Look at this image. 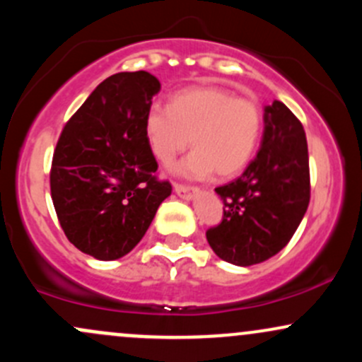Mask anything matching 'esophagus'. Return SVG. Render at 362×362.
Here are the masks:
<instances>
[{
  "label": "esophagus",
  "mask_w": 362,
  "mask_h": 362,
  "mask_svg": "<svg viewBox=\"0 0 362 362\" xmlns=\"http://www.w3.org/2000/svg\"><path fill=\"white\" fill-rule=\"evenodd\" d=\"M173 190L178 197H182V199H192L194 194L197 192V187H194V185H187V184H180V182H175Z\"/></svg>",
  "instance_id": "esophagus-1"
}]
</instances>
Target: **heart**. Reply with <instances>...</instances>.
Listing matches in <instances>:
<instances>
[{"instance_id": "heart-1", "label": "heart", "mask_w": 362, "mask_h": 362, "mask_svg": "<svg viewBox=\"0 0 362 362\" xmlns=\"http://www.w3.org/2000/svg\"><path fill=\"white\" fill-rule=\"evenodd\" d=\"M149 148L165 165L192 146L180 165L189 177L230 178L252 160L263 130V113L247 98L218 86H197L175 93L168 108L153 105L144 118Z\"/></svg>"}]
</instances>
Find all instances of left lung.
<instances>
[{"label": "left lung", "instance_id": "8db88e82", "mask_svg": "<svg viewBox=\"0 0 362 362\" xmlns=\"http://www.w3.org/2000/svg\"><path fill=\"white\" fill-rule=\"evenodd\" d=\"M214 190L223 218L206 239L218 257L251 266L288 244L309 206L311 180L304 127L284 103L264 108L261 149L245 172Z\"/></svg>", "mask_w": 362, "mask_h": 362}]
</instances>
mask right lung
<instances>
[{
  "label": "right lung",
  "mask_w": 362,
  "mask_h": 362,
  "mask_svg": "<svg viewBox=\"0 0 362 362\" xmlns=\"http://www.w3.org/2000/svg\"><path fill=\"white\" fill-rule=\"evenodd\" d=\"M160 81L144 70L103 81L63 127L49 172L58 221L78 251L125 256L148 232L172 184L156 177L144 118Z\"/></svg>",
  "instance_id": "obj_1"
}]
</instances>
